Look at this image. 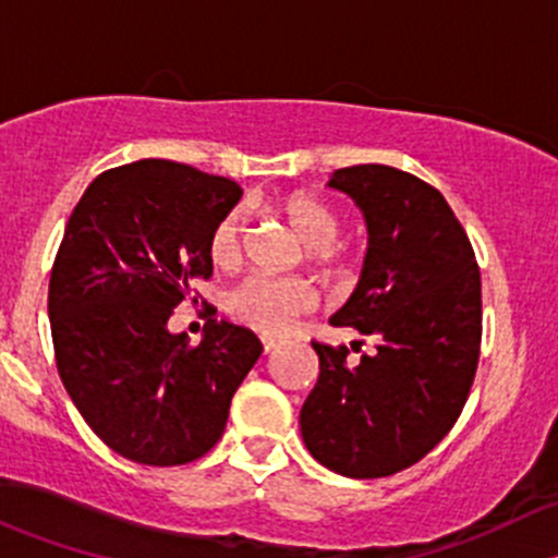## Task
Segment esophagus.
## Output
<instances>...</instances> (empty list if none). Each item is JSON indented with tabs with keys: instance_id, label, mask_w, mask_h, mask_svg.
I'll list each match as a JSON object with an SVG mask.
<instances>
[{
	"instance_id": "34e87169",
	"label": "esophagus",
	"mask_w": 558,
	"mask_h": 558,
	"mask_svg": "<svg viewBox=\"0 0 558 558\" xmlns=\"http://www.w3.org/2000/svg\"><path fill=\"white\" fill-rule=\"evenodd\" d=\"M280 342L275 340V337H262V348H264V353H272L275 348H278Z\"/></svg>"
}]
</instances>
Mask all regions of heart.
<instances>
[{
	"instance_id": "obj_1",
	"label": "heart",
	"mask_w": 558,
	"mask_h": 558,
	"mask_svg": "<svg viewBox=\"0 0 558 558\" xmlns=\"http://www.w3.org/2000/svg\"><path fill=\"white\" fill-rule=\"evenodd\" d=\"M278 213L305 245L311 262L326 264L335 256V243L342 232V223L326 202L313 194H289L278 202ZM240 238H243V218L240 213H229L216 223L210 234V243H207L210 262L223 269L234 267L240 258ZM315 302L318 296L305 280L251 275L229 291L227 311L240 324L251 326L262 335H283L302 313L313 311Z\"/></svg>"
}]
</instances>
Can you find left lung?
Masks as SVG:
<instances>
[{
    "label": "left lung",
    "instance_id": "1",
    "mask_svg": "<svg viewBox=\"0 0 558 558\" xmlns=\"http://www.w3.org/2000/svg\"><path fill=\"white\" fill-rule=\"evenodd\" d=\"M326 185L351 196L367 223L359 283L329 324L378 345L345 367V348L313 342L320 373L302 404V440L337 475L386 477L424 459L470 397L481 272L446 196L415 174L359 165Z\"/></svg>",
    "mask_w": 558,
    "mask_h": 558
}]
</instances>
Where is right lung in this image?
Returning a JSON list of instances; mask_svg holds the SVG:
<instances>
[{
    "instance_id": "obj_1",
    "label": "right lung",
    "mask_w": 558,
    "mask_h": 558,
    "mask_svg": "<svg viewBox=\"0 0 558 558\" xmlns=\"http://www.w3.org/2000/svg\"><path fill=\"white\" fill-rule=\"evenodd\" d=\"M243 189L165 159L107 170L66 221L48 286L61 384L94 435L148 466L199 459L221 440L234 391L262 356L245 326L210 318L191 345L167 326L207 243Z\"/></svg>"
}]
</instances>
